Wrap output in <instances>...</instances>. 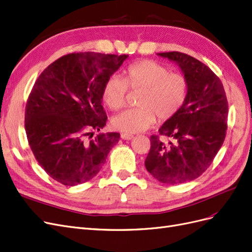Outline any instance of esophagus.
<instances>
[{
  "label": "esophagus",
  "instance_id": "obj_1",
  "mask_svg": "<svg viewBox=\"0 0 252 252\" xmlns=\"http://www.w3.org/2000/svg\"><path fill=\"white\" fill-rule=\"evenodd\" d=\"M133 137H134V136L131 135V134H127V133H122V134H121V138H122V140H125V141L132 140Z\"/></svg>",
  "mask_w": 252,
  "mask_h": 252
}]
</instances>
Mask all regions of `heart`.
Instances as JSON below:
<instances>
[{"mask_svg": "<svg viewBox=\"0 0 252 252\" xmlns=\"http://www.w3.org/2000/svg\"><path fill=\"white\" fill-rule=\"evenodd\" d=\"M128 86L142 91L137 100L140 108L128 109L115 116L111 125L127 134L143 132L149 129L158 117L168 121L175 117L185 105L189 94L188 79L181 74L171 73L154 60H142L130 65L125 78L111 76L104 84L103 101L112 109H121L126 103Z\"/></svg>", "mask_w": 252, "mask_h": 252, "instance_id": "1", "label": "heart"}]
</instances>
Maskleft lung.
Masks as SVG:
<instances>
[{
	"label": "left lung",
	"instance_id": "left-lung-1",
	"mask_svg": "<svg viewBox=\"0 0 252 252\" xmlns=\"http://www.w3.org/2000/svg\"><path fill=\"white\" fill-rule=\"evenodd\" d=\"M158 55L179 66L188 79L189 94L178 114L158 130L171 141L163 143L158 135L151 136L145 166L162 184H185L211 166L223 145L228 103L221 80L198 59L180 52Z\"/></svg>",
	"mask_w": 252,
	"mask_h": 252
}]
</instances>
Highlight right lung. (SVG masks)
I'll return each instance as SVG.
<instances>
[{
	"instance_id": "add662e5",
	"label": "right lung",
	"mask_w": 252,
	"mask_h": 252,
	"mask_svg": "<svg viewBox=\"0 0 252 252\" xmlns=\"http://www.w3.org/2000/svg\"><path fill=\"white\" fill-rule=\"evenodd\" d=\"M127 58L94 52L67 54L51 63L34 84L26 105V133L40 167L60 184L74 187L96 176L119 142L118 132L88 136L106 125L104 84Z\"/></svg>"
}]
</instances>
